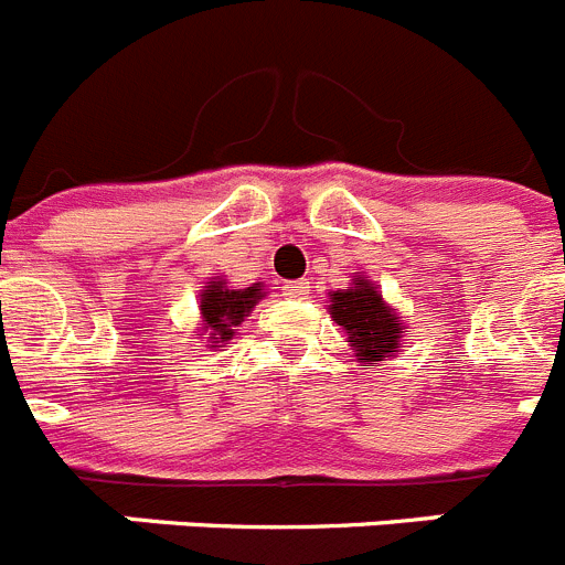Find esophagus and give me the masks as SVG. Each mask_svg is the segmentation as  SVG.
<instances>
[{"label":"esophagus","instance_id":"obj_1","mask_svg":"<svg viewBox=\"0 0 565 565\" xmlns=\"http://www.w3.org/2000/svg\"><path fill=\"white\" fill-rule=\"evenodd\" d=\"M308 282L306 279H294V282H286V286H282V294H286V297H306L308 294Z\"/></svg>","mask_w":565,"mask_h":565}]
</instances>
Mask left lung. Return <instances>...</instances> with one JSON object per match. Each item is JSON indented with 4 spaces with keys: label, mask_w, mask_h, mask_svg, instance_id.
Returning <instances> with one entry per match:
<instances>
[{
    "label": "left lung",
    "mask_w": 565,
    "mask_h": 565,
    "mask_svg": "<svg viewBox=\"0 0 565 565\" xmlns=\"http://www.w3.org/2000/svg\"><path fill=\"white\" fill-rule=\"evenodd\" d=\"M331 313L337 326L348 331V342L353 344L359 359L364 362H382L393 356L402 342V319L384 306L382 294L373 282L356 277L351 288L331 294Z\"/></svg>",
    "instance_id": "1"
}]
</instances>
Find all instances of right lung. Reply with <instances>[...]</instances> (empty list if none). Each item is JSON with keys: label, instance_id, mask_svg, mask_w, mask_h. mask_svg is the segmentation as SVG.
Segmentation results:
<instances>
[{"label": "right lung", "instance_id": "1", "mask_svg": "<svg viewBox=\"0 0 565 565\" xmlns=\"http://www.w3.org/2000/svg\"><path fill=\"white\" fill-rule=\"evenodd\" d=\"M263 299V286L254 282L252 288H228L226 282H214L206 286V294H201V313L203 328L214 342H226L232 339V328L243 322L254 302Z\"/></svg>", "mask_w": 565, "mask_h": 565}]
</instances>
